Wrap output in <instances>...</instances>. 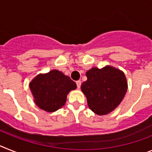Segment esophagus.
Listing matches in <instances>:
<instances>
[{
  "label": "esophagus",
  "mask_w": 152,
  "mask_h": 152,
  "mask_svg": "<svg viewBox=\"0 0 152 152\" xmlns=\"http://www.w3.org/2000/svg\"><path fill=\"white\" fill-rule=\"evenodd\" d=\"M76 86H77L78 89H80V86H81V81H80V80H78V81L76 82Z\"/></svg>",
  "instance_id": "1"
}]
</instances>
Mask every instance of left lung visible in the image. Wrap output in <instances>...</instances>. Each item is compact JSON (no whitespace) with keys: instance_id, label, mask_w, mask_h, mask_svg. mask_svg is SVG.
Returning <instances> with one entry per match:
<instances>
[{"instance_id":"1","label":"left lung","mask_w":152,"mask_h":152,"mask_svg":"<svg viewBox=\"0 0 152 152\" xmlns=\"http://www.w3.org/2000/svg\"><path fill=\"white\" fill-rule=\"evenodd\" d=\"M87 80L81 86L89 109L99 115L114 110L127 92L126 77L122 71L110 66L93 67L86 73Z\"/></svg>"}]
</instances>
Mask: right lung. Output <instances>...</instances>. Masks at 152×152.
<instances>
[{
  "instance_id": "obj_1",
  "label": "right lung",
  "mask_w": 152,
  "mask_h": 152,
  "mask_svg": "<svg viewBox=\"0 0 152 152\" xmlns=\"http://www.w3.org/2000/svg\"><path fill=\"white\" fill-rule=\"evenodd\" d=\"M30 89L38 107L53 113L65 105L67 95L76 89V84L62 72L53 69L33 79Z\"/></svg>"
}]
</instances>
